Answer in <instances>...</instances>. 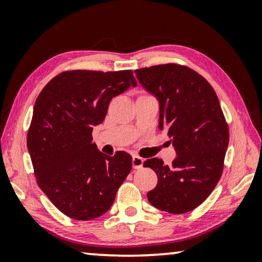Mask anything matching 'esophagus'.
<instances>
[{
	"mask_svg": "<svg viewBox=\"0 0 262 262\" xmlns=\"http://www.w3.org/2000/svg\"><path fill=\"white\" fill-rule=\"evenodd\" d=\"M143 159H141L139 156H134L132 157V167L135 168V169H139V168L143 167Z\"/></svg>",
	"mask_w": 262,
	"mask_h": 262,
	"instance_id": "esophagus-1",
	"label": "esophagus"
}]
</instances>
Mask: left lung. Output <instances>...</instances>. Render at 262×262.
Listing matches in <instances>:
<instances>
[{"mask_svg":"<svg viewBox=\"0 0 262 262\" xmlns=\"http://www.w3.org/2000/svg\"><path fill=\"white\" fill-rule=\"evenodd\" d=\"M135 73L159 99V127L167 131L177 151L170 166L157 157L144 162L159 179L148 200L169 213L189 212L211 194L223 173L229 127L220 100L202 75L181 64H159Z\"/></svg>","mask_w":262,"mask_h":262,"instance_id":"left-lung-1","label":"left lung"}]
</instances>
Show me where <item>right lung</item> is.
<instances>
[{"label": "right lung", "mask_w": 262, "mask_h": 262, "mask_svg": "<svg viewBox=\"0 0 262 262\" xmlns=\"http://www.w3.org/2000/svg\"><path fill=\"white\" fill-rule=\"evenodd\" d=\"M136 84L132 70H68L38 95L27 148L38 186L66 216L89 221L107 212L131 171L130 154L98 151L92 132L111 100Z\"/></svg>", "instance_id": "obj_1"}]
</instances>
